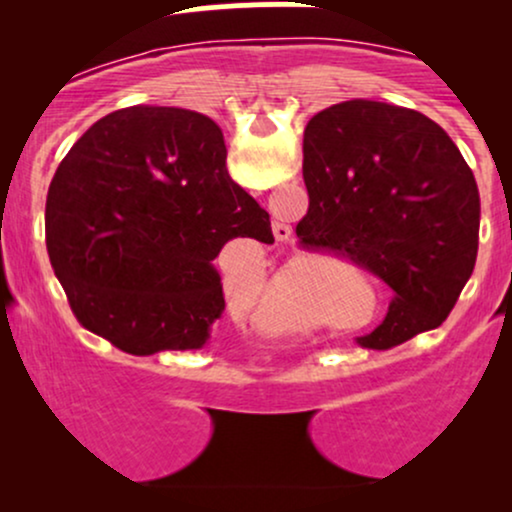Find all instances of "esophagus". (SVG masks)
I'll list each match as a JSON object with an SVG mask.
<instances>
[{"label":"esophagus","mask_w":512,"mask_h":512,"mask_svg":"<svg viewBox=\"0 0 512 512\" xmlns=\"http://www.w3.org/2000/svg\"><path fill=\"white\" fill-rule=\"evenodd\" d=\"M274 238L276 240H289L291 238V226H286V223H274Z\"/></svg>","instance_id":"obj_1"}]
</instances>
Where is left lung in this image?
<instances>
[{
	"instance_id": "1",
	"label": "left lung",
	"mask_w": 512,
	"mask_h": 512,
	"mask_svg": "<svg viewBox=\"0 0 512 512\" xmlns=\"http://www.w3.org/2000/svg\"><path fill=\"white\" fill-rule=\"evenodd\" d=\"M303 180V248L349 257L392 289L385 320L356 344L385 351L443 325L474 272L481 214L443 127L390 103H337L305 127Z\"/></svg>"
}]
</instances>
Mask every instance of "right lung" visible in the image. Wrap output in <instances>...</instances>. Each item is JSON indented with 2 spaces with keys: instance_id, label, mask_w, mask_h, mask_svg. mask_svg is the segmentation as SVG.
<instances>
[{
  "instance_id": "add662e5",
  "label": "right lung",
  "mask_w": 512,
  "mask_h": 512,
  "mask_svg": "<svg viewBox=\"0 0 512 512\" xmlns=\"http://www.w3.org/2000/svg\"><path fill=\"white\" fill-rule=\"evenodd\" d=\"M45 226L79 325L134 356L202 349L226 308L221 248L274 240L267 211L228 175L219 125L158 105L115 110L69 149Z\"/></svg>"
}]
</instances>
